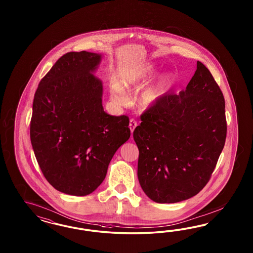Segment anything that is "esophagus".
Returning <instances> with one entry per match:
<instances>
[{
  "label": "esophagus",
  "mask_w": 253,
  "mask_h": 253,
  "mask_svg": "<svg viewBox=\"0 0 253 253\" xmlns=\"http://www.w3.org/2000/svg\"><path fill=\"white\" fill-rule=\"evenodd\" d=\"M136 126H137V123L134 120H130V123H129V128H130L131 133L133 132V130L136 128Z\"/></svg>",
  "instance_id": "34e87169"
}]
</instances>
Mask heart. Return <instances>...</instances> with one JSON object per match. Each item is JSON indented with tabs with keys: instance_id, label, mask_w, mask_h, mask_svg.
<instances>
[{
	"instance_id": "obj_1",
	"label": "heart",
	"mask_w": 253,
	"mask_h": 253,
	"mask_svg": "<svg viewBox=\"0 0 253 253\" xmlns=\"http://www.w3.org/2000/svg\"><path fill=\"white\" fill-rule=\"evenodd\" d=\"M157 66L153 62H143L124 69L117 83L109 87L110 98L117 106L125 107L129 102L128 94L137 92L157 72ZM171 83V75L163 73L155 81L145 86L137 96L138 107L142 110H148L155 107L165 94Z\"/></svg>"
}]
</instances>
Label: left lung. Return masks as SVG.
<instances>
[{"instance_id":"obj_1","label":"left lung","mask_w":253,"mask_h":253,"mask_svg":"<svg viewBox=\"0 0 253 253\" xmlns=\"http://www.w3.org/2000/svg\"><path fill=\"white\" fill-rule=\"evenodd\" d=\"M222 91L201 63L185 90L165 95L133 130L138 180L157 203L196 196L208 183L225 143Z\"/></svg>"}]
</instances>
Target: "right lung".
Returning a JSON list of instances; mask_svg holds the SVG:
<instances>
[{"label": "right lung", "instance_id": "add662e5", "mask_svg": "<svg viewBox=\"0 0 253 253\" xmlns=\"http://www.w3.org/2000/svg\"><path fill=\"white\" fill-rule=\"evenodd\" d=\"M102 57L86 51L64 54L34 95L33 151L49 184L70 196L94 191L116 151L130 136L127 116L104 111L103 83L94 75Z\"/></svg>", "mask_w": 253, "mask_h": 253}]
</instances>
